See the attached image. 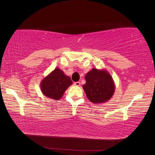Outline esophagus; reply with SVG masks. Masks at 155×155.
<instances>
[{
    "label": "esophagus",
    "mask_w": 155,
    "mask_h": 155,
    "mask_svg": "<svg viewBox=\"0 0 155 155\" xmlns=\"http://www.w3.org/2000/svg\"><path fill=\"white\" fill-rule=\"evenodd\" d=\"M80 85H81V83H80V82H79V81L74 83V85H76V86L79 87V86H80Z\"/></svg>",
    "instance_id": "1"
}]
</instances>
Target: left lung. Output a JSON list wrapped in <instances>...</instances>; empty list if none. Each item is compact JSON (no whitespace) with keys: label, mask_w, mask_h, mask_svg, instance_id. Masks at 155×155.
<instances>
[{"label":"left lung","mask_w":155,"mask_h":155,"mask_svg":"<svg viewBox=\"0 0 155 155\" xmlns=\"http://www.w3.org/2000/svg\"><path fill=\"white\" fill-rule=\"evenodd\" d=\"M83 85L88 99L94 104H104L113 96L115 85L111 75L105 69L93 68L85 75Z\"/></svg>","instance_id":"8db88e82"}]
</instances>
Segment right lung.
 I'll list each match as a JSON object with an SVG mask.
<instances>
[{
  "label": "right lung",
  "instance_id": "1",
  "mask_svg": "<svg viewBox=\"0 0 155 155\" xmlns=\"http://www.w3.org/2000/svg\"><path fill=\"white\" fill-rule=\"evenodd\" d=\"M72 84L70 78L66 76L62 70L56 68L41 81L40 87L45 96L59 100Z\"/></svg>",
  "mask_w": 155,
  "mask_h": 155
}]
</instances>
